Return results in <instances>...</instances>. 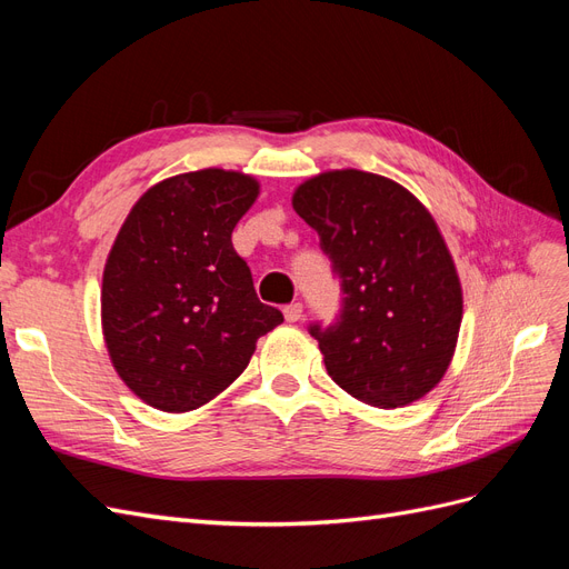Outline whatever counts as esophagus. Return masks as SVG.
I'll use <instances>...</instances> for the list:
<instances>
[{"instance_id":"34e87169","label":"esophagus","mask_w":569,"mask_h":569,"mask_svg":"<svg viewBox=\"0 0 569 569\" xmlns=\"http://www.w3.org/2000/svg\"><path fill=\"white\" fill-rule=\"evenodd\" d=\"M301 313H303V306H301V303H289V306H284V320H287V322H299V320H301Z\"/></svg>"}]
</instances>
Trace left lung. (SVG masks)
Here are the masks:
<instances>
[{
    "label": "left lung",
    "instance_id": "obj_1",
    "mask_svg": "<svg viewBox=\"0 0 569 569\" xmlns=\"http://www.w3.org/2000/svg\"><path fill=\"white\" fill-rule=\"evenodd\" d=\"M343 289L335 325L311 335L327 375L353 399L401 408L449 370L462 322L453 256L427 206L366 170H325L291 194Z\"/></svg>",
    "mask_w": 569,
    "mask_h": 569
}]
</instances>
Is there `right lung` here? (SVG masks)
<instances>
[{"mask_svg":"<svg viewBox=\"0 0 569 569\" xmlns=\"http://www.w3.org/2000/svg\"><path fill=\"white\" fill-rule=\"evenodd\" d=\"M261 194L253 176L201 168L134 201L101 278L111 366L147 406L189 412L244 372L284 318L258 301L232 230Z\"/></svg>","mask_w":569,"mask_h":569,"instance_id":"1","label":"right lung"}]
</instances>
